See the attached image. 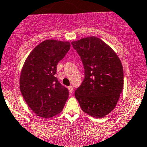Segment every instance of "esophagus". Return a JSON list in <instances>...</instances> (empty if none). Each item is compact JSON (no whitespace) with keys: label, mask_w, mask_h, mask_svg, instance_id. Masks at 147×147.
I'll return each instance as SVG.
<instances>
[{"label":"esophagus","mask_w":147,"mask_h":147,"mask_svg":"<svg viewBox=\"0 0 147 147\" xmlns=\"http://www.w3.org/2000/svg\"><path fill=\"white\" fill-rule=\"evenodd\" d=\"M68 89H69V92H70V93H72V92H73L74 88H73V86H72V85H70V86H68Z\"/></svg>","instance_id":"esophagus-1"}]
</instances>
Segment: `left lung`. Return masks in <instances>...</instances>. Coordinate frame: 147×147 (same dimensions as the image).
<instances>
[{
  "mask_svg": "<svg viewBox=\"0 0 147 147\" xmlns=\"http://www.w3.org/2000/svg\"><path fill=\"white\" fill-rule=\"evenodd\" d=\"M81 58L84 79L75 93L82 110L103 118L115 107L123 87V68L112 49L90 36L71 43Z\"/></svg>",
  "mask_w": 147,
  "mask_h": 147,
  "instance_id": "obj_1",
  "label": "left lung"
}]
</instances>
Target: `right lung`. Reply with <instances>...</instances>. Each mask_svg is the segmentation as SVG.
Instances as JSON below:
<instances>
[{
	"mask_svg": "<svg viewBox=\"0 0 147 147\" xmlns=\"http://www.w3.org/2000/svg\"><path fill=\"white\" fill-rule=\"evenodd\" d=\"M70 49L68 41L46 40L36 46L22 69L20 86L24 101L34 113L51 118L63 110L69 91L55 78L57 65Z\"/></svg>",
	"mask_w": 147,
	"mask_h": 147,
	"instance_id": "add662e5",
	"label": "right lung"
}]
</instances>
